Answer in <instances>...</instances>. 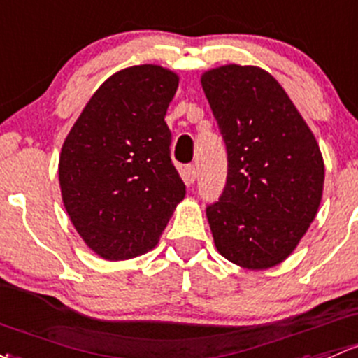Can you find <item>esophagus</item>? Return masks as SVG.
I'll return each mask as SVG.
<instances>
[{
    "mask_svg": "<svg viewBox=\"0 0 358 358\" xmlns=\"http://www.w3.org/2000/svg\"><path fill=\"white\" fill-rule=\"evenodd\" d=\"M182 175H183V180H185L187 185H190V183H194L195 178H197V168H195L194 164H187V166L183 168Z\"/></svg>",
    "mask_w": 358,
    "mask_h": 358,
    "instance_id": "obj_1",
    "label": "esophagus"
}]
</instances>
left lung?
<instances>
[{
  "label": "left lung",
  "mask_w": 358,
  "mask_h": 358,
  "mask_svg": "<svg viewBox=\"0 0 358 358\" xmlns=\"http://www.w3.org/2000/svg\"><path fill=\"white\" fill-rule=\"evenodd\" d=\"M201 82L228 154L223 194L206 208L214 243L242 268H273L299 245L321 204V150L266 70L227 65Z\"/></svg>",
  "instance_id": "1"
}]
</instances>
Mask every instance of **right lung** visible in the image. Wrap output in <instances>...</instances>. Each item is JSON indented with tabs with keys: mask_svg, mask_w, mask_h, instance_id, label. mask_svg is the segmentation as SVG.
Segmentation results:
<instances>
[{
	"mask_svg": "<svg viewBox=\"0 0 358 358\" xmlns=\"http://www.w3.org/2000/svg\"><path fill=\"white\" fill-rule=\"evenodd\" d=\"M178 77L137 65L108 78L71 127L59 156L63 204L84 242L108 261L157 243L185 183L164 116Z\"/></svg>",
	"mask_w": 358,
	"mask_h": 358,
	"instance_id": "right-lung-1",
	"label": "right lung"
}]
</instances>
